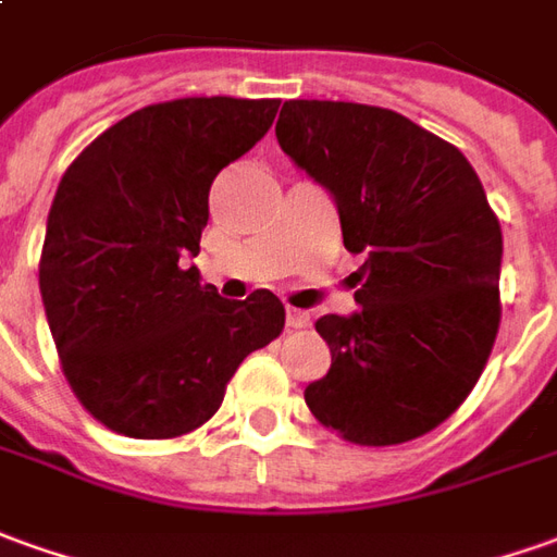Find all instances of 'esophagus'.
Listing matches in <instances>:
<instances>
[{"mask_svg":"<svg viewBox=\"0 0 557 557\" xmlns=\"http://www.w3.org/2000/svg\"><path fill=\"white\" fill-rule=\"evenodd\" d=\"M287 327L290 330H302V327H309V315L302 312V309H287Z\"/></svg>","mask_w":557,"mask_h":557,"instance_id":"esophagus-1","label":"esophagus"}]
</instances>
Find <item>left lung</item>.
<instances>
[{"label": "left lung", "instance_id": "8db88e82", "mask_svg": "<svg viewBox=\"0 0 557 557\" xmlns=\"http://www.w3.org/2000/svg\"><path fill=\"white\" fill-rule=\"evenodd\" d=\"M275 139L327 190L360 309L324 315L330 370L312 416L358 446H397L443 424L473 391L500 327V221L476 169L391 109L290 99Z\"/></svg>", "mask_w": 557, "mask_h": 557}]
</instances>
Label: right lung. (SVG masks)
Instances as JSON below:
<instances>
[{"label": "right lung", "instance_id": "add662e5", "mask_svg": "<svg viewBox=\"0 0 557 557\" xmlns=\"http://www.w3.org/2000/svg\"><path fill=\"white\" fill-rule=\"evenodd\" d=\"M278 99L187 96L96 136L57 187L38 287L69 388L109 431L175 440L218 412L251 351L285 327L272 290L224 300L187 267L209 187L251 151Z\"/></svg>", "mask_w": 557, "mask_h": 557}]
</instances>
